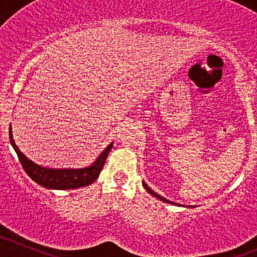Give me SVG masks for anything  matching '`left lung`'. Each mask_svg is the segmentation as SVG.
<instances>
[{
	"label": "left lung",
	"mask_w": 257,
	"mask_h": 257,
	"mask_svg": "<svg viewBox=\"0 0 257 257\" xmlns=\"http://www.w3.org/2000/svg\"><path fill=\"white\" fill-rule=\"evenodd\" d=\"M143 185H144V187H145V190L147 191V192H149L150 194H152L153 197H156V198H158V199H161V200H163L164 203H169V204H175V205H180V204H176V203H174V202H170V200H168V199H166V198H163V197L162 196H159L158 193H156V192H153V191L151 190V188L149 187V186H147L145 182H143Z\"/></svg>",
	"instance_id": "1"
}]
</instances>
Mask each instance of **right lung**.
I'll return each instance as SVG.
<instances>
[{"mask_svg": "<svg viewBox=\"0 0 257 257\" xmlns=\"http://www.w3.org/2000/svg\"><path fill=\"white\" fill-rule=\"evenodd\" d=\"M10 139L12 146H13L14 151L17 152L18 158H19L20 163L24 168L25 173L38 185L43 186L46 188H51V190H72V188L84 187V186L93 184L98 179L100 172L102 170L112 144H113L111 143L110 145L106 147L104 151L100 153L96 161L89 167L81 168V169H54V168L38 166V164L34 163L31 159L26 157L14 143L11 126Z\"/></svg>", "mask_w": 257, "mask_h": 257, "instance_id": "obj_1", "label": "right lung"}]
</instances>
